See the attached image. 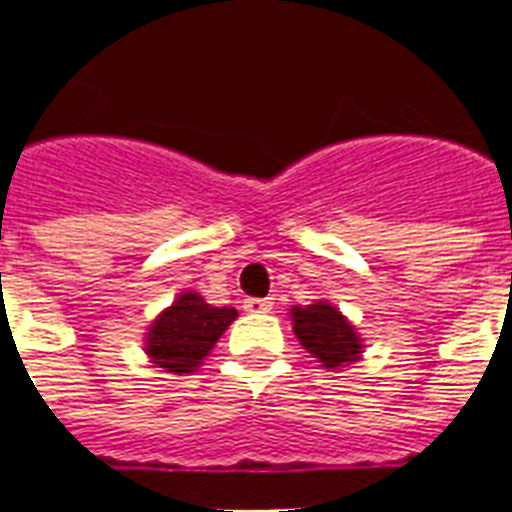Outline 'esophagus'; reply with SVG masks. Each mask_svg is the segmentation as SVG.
<instances>
[{
    "label": "esophagus",
    "mask_w": 512,
    "mask_h": 512,
    "mask_svg": "<svg viewBox=\"0 0 512 512\" xmlns=\"http://www.w3.org/2000/svg\"><path fill=\"white\" fill-rule=\"evenodd\" d=\"M273 303L268 300V297H249V300H244V311L247 313H271Z\"/></svg>",
    "instance_id": "obj_1"
}]
</instances>
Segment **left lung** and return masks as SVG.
Returning <instances> with one entry per match:
<instances>
[{
	"instance_id": "8db88e82",
	"label": "left lung",
	"mask_w": 512,
	"mask_h": 512,
	"mask_svg": "<svg viewBox=\"0 0 512 512\" xmlns=\"http://www.w3.org/2000/svg\"><path fill=\"white\" fill-rule=\"evenodd\" d=\"M295 319V335L308 353L319 358L321 366L340 369L348 361H356L361 353V340L356 329L350 327L348 319L337 311L335 305L319 300L316 305H295L292 308Z\"/></svg>"
}]
</instances>
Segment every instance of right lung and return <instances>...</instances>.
Returning <instances> with one entry per match:
<instances>
[{"label":"right lung","instance_id":"right-lung-1","mask_svg":"<svg viewBox=\"0 0 512 512\" xmlns=\"http://www.w3.org/2000/svg\"><path fill=\"white\" fill-rule=\"evenodd\" d=\"M233 319L236 308H215L196 292H185L148 329V356L167 372H193Z\"/></svg>","mask_w":512,"mask_h":512}]
</instances>
